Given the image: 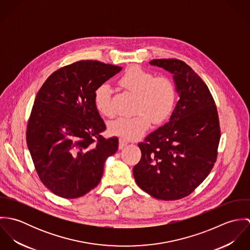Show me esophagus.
Here are the masks:
<instances>
[{"instance_id": "obj_1", "label": "esophagus", "mask_w": 250, "mask_h": 250, "mask_svg": "<svg viewBox=\"0 0 250 250\" xmlns=\"http://www.w3.org/2000/svg\"><path fill=\"white\" fill-rule=\"evenodd\" d=\"M127 144H128V143H127L125 140H123V139H119V145H118L119 149H123Z\"/></svg>"}]
</instances>
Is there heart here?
<instances>
[{"label":"heart","instance_id":"obj_1","mask_svg":"<svg viewBox=\"0 0 250 250\" xmlns=\"http://www.w3.org/2000/svg\"><path fill=\"white\" fill-rule=\"evenodd\" d=\"M122 87L138 96L133 117H118L108 124V132L125 141L141 138L154 124L165 122L174 110L177 101V88L167 76L155 77L151 72L139 66H132L119 79ZM97 110L107 117L112 116L111 88L107 83L100 84L94 92Z\"/></svg>","mask_w":250,"mask_h":250}]
</instances>
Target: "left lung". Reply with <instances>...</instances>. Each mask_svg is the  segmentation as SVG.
I'll use <instances>...</instances> for the list:
<instances>
[{"label":"left lung","mask_w":250,"mask_h":250,"mask_svg":"<svg viewBox=\"0 0 250 250\" xmlns=\"http://www.w3.org/2000/svg\"><path fill=\"white\" fill-rule=\"evenodd\" d=\"M149 63L173 75L179 101L169 121L139 144L142 159L133 173L151 196L177 200L190 194L214 167L220 140L218 114L208 86L184 62L164 59Z\"/></svg>","instance_id":"left-lung-1"}]
</instances>
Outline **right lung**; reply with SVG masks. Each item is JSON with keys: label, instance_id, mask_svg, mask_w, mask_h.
Instances as JSON below:
<instances>
[{"label": "right lung", "instance_id": "1", "mask_svg": "<svg viewBox=\"0 0 250 250\" xmlns=\"http://www.w3.org/2000/svg\"><path fill=\"white\" fill-rule=\"evenodd\" d=\"M122 67L80 61L48 77L36 94L27 144L43 185L63 198H77L101 181L118 139H104V120L94 104L96 88Z\"/></svg>", "mask_w": 250, "mask_h": 250}]
</instances>
